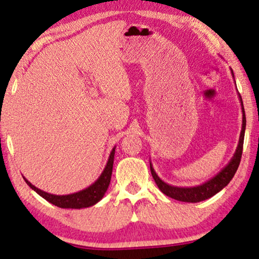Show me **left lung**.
I'll return each mask as SVG.
<instances>
[{
	"instance_id": "left-lung-1",
	"label": "left lung",
	"mask_w": 259,
	"mask_h": 259,
	"mask_svg": "<svg viewBox=\"0 0 259 259\" xmlns=\"http://www.w3.org/2000/svg\"><path fill=\"white\" fill-rule=\"evenodd\" d=\"M231 74H233L234 78V72L233 69L230 68ZM235 80V78H234ZM236 83V82H235ZM238 99H240L241 107H242V130L240 134V140H238V144L236 148V151H235L233 158H231L228 164L223 167L221 171H220L218 175L213 178L207 180L206 183L201 185H198V186L194 187H178V186H171L165 183V181L161 180L158 175L154 171L152 166L151 161H150V169H151V175L154 179V183L157 184V186L159 190L164 193L165 195L169 196V198L178 200V201L183 202H200L203 201V200H207L214 196L216 193L222 191L227 185L230 183V180L233 179V177L236 173L238 165H240L241 157H242V151H243V142H244V133H245V113H244V107H243V101L241 95L238 94Z\"/></svg>"
}]
</instances>
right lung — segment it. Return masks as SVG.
Listing matches in <instances>:
<instances>
[{"label": "right lung", "instance_id": "right-lung-1", "mask_svg": "<svg viewBox=\"0 0 259 259\" xmlns=\"http://www.w3.org/2000/svg\"><path fill=\"white\" fill-rule=\"evenodd\" d=\"M115 148H116V146H114L113 150H111L106 166L103 168V171L101 175H100L99 178L96 179L91 186H88L82 191L72 193V194H67V195L50 194V193L41 191L36 186H33V185L31 184L28 179H25L24 177H23V178H24L25 183L29 185L30 188H32L37 194H39L41 198H44L46 200V201L55 204L57 207L81 209V208L94 206L95 203H98L100 200L103 198V195H105V193L108 190V186H109L110 184L111 172H113Z\"/></svg>", "mask_w": 259, "mask_h": 259}]
</instances>
